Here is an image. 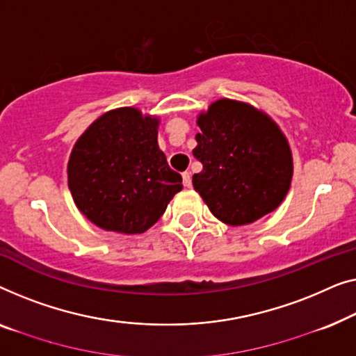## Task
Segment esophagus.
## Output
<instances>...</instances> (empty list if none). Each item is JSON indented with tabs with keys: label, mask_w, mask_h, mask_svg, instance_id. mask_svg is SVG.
<instances>
[{
	"label": "esophagus",
	"mask_w": 356,
	"mask_h": 356,
	"mask_svg": "<svg viewBox=\"0 0 356 356\" xmlns=\"http://www.w3.org/2000/svg\"><path fill=\"white\" fill-rule=\"evenodd\" d=\"M182 180H184L185 187H192V174H190L188 171L182 172Z\"/></svg>",
	"instance_id": "34e87169"
}]
</instances>
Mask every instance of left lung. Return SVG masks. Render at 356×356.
<instances>
[{"label":"left lung","instance_id":"left-lung-1","mask_svg":"<svg viewBox=\"0 0 356 356\" xmlns=\"http://www.w3.org/2000/svg\"><path fill=\"white\" fill-rule=\"evenodd\" d=\"M193 156L203 171L193 188L209 211L229 226H245L273 213L290 188L292 149L276 122L261 109L221 98L198 114Z\"/></svg>","mask_w":356,"mask_h":356}]
</instances>
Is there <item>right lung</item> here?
Returning <instances> with one entry per match:
<instances>
[{
  "label": "right lung",
  "instance_id": "1",
  "mask_svg": "<svg viewBox=\"0 0 356 356\" xmlns=\"http://www.w3.org/2000/svg\"><path fill=\"white\" fill-rule=\"evenodd\" d=\"M159 119L137 108L111 109L74 145L67 184L74 203L99 229L142 234L182 190L158 147Z\"/></svg>",
  "mask_w": 356,
  "mask_h": 356
}]
</instances>
